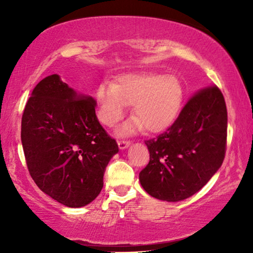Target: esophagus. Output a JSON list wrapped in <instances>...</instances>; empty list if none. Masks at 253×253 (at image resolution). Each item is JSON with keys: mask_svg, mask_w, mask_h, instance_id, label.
Returning a JSON list of instances; mask_svg holds the SVG:
<instances>
[{"mask_svg": "<svg viewBox=\"0 0 253 253\" xmlns=\"http://www.w3.org/2000/svg\"><path fill=\"white\" fill-rule=\"evenodd\" d=\"M129 145H130V140H126V139L119 140V147L121 150H124V148H126Z\"/></svg>", "mask_w": 253, "mask_h": 253, "instance_id": "1", "label": "esophagus"}]
</instances>
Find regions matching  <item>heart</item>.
I'll use <instances>...</instances> for the list:
<instances>
[{"label":"heart","mask_w":253,"mask_h":253,"mask_svg":"<svg viewBox=\"0 0 253 253\" xmlns=\"http://www.w3.org/2000/svg\"><path fill=\"white\" fill-rule=\"evenodd\" d=\"M98 117L107 126H115L133 105L134 119L122 127L127 133L145 126L148 132H161L177 119L183 101V87L175 76L126 75L115 85L101 84L95 93Z\"/></svg>","instance_id":"1"}]
</instances>
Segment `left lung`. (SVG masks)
Returning <instances> with one entry per match:
<instances>
[{"label": "left lung", "instance_id": "1", "mask_svg": "<svg viewBox=\"0 0 253 253\" xmlns=\"http://www.w3.org/2000/svg\"><path fill=\"white\" fill-rule=\"evenodd\" d=\"M227 122L220 88L211 85L197 91L164 133L145 140L150 162L139 172L145 191L166 202L198 192L222 165Z\"/></svg>", "mask_w": 253, "mask_h": 253}]
</instances>
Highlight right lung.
Here are the masks:
<instances>
[{"label":"right lung","instance_id":"add662e5","mask_svg":"<svg viewBox=\"0 0 253 253\" xmlns=\"http://www.w3.org/2000/svg\"><path fill=\"white\" fill-rule=\"evenodd\" d=\"M95 105L51 75L34 87L23 113L20 137L31 177L68 207L98 197L107 165L119 152L99 123Z\"/></svg>","mask_w":253,"mask_h":253}]
</instances>
